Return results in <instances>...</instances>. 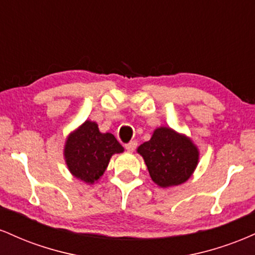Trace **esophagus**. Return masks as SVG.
<instances>
[{"label": "esophagus", "mask_w": 255, "mask_h": 255, "mask_svg": "<svg viewBox=\"0 0 255 255\" xmlns=\"http://www.w3.org/2000/svg\"><path fill=\"white\" fill-rule=\"evenodd\" d=\"M136 145H137L136 141H130V142H128V144H126L125 147H126V150H127V151L133 152L136 148Z\"/></svg>", "instance_id": "34e87169"}]
</instances>
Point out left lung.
<instances>
[{
    "label": "left lung",
    "mask_w": 255,
    "mask_h": 255,
    "mask_svg": "<svg viewBox=\"0 0 255 255\" xmlns=\"http://www.w3.org/2000/svg\"><path fill=\"white\" fill-rule=\"evenodd\" d=\"M148 174L160 188L180 186L189 180L199 163V148L186 134L160 126L151 139L137 147Z\"/></svg>",
    "instance_id": "obj_1"
}]
</instances>
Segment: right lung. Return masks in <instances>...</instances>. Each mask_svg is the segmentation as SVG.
<instances>
[{"instance_id": "1", "label": "right lung", "mask_w": 255, "mask_h": 255, "mask_svg": "<svg viewBox=\"0 0 255 255\" xmlns=\"http://www.w3.org/2000/svg\"><path fill=\"white\" fill-rule=\"evenodd\" d=\"M125 148L111 133H102L96 122L86 120L66 137L63 157L74 177L87 184L98 182L110 158Z\"/></svg>"}]
</instances>
